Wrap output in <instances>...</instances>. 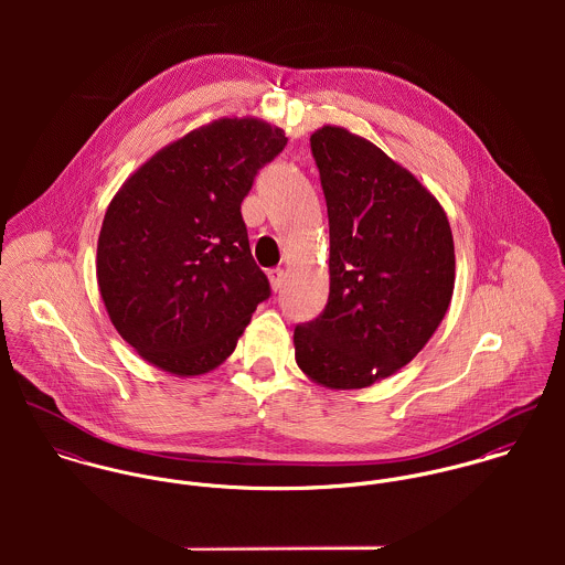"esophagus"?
Wrapping results in <instances>:
<instances>
[{
	"label": "esophagus",
	"instance_id": "1",
	"mask_svg": "<svg viewBox=\"0 0 565 565\" xmlns=\"http://www.w3.org/2000/svg\"><path fill=\"white\" fill-rule=\"evenodd\" d=\"M267 278H269V285H271V289H274V291H278V289L282 287V280H285V271H282L280 267H276V269H269V271H267Z\"/></svg>",
	"mask_w": 565,
	"mask_h": 565
}]
</instances>
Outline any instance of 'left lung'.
I'll use <instances>...</instances> for the list:
<instances>
[{
  "label": "left lung",
  "mask_w": 565,
  "mask_h": 565,
  "mask_svg": "<svg viewBox=\"0 0 565 565\" xmlns=\"http://www.w3.org/2000/svg\"><path fill=\"white\" fill-rule=\"evenodd\" d=\"M330 233L322 316L296 326V363L328 390H363L428 343L455 291V242L439 200L372 141L311 135Z\"/></svg>",
  "instance_id": "1"
}]
</instances>
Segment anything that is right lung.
<instances>
[{
    "label": "right lung",
    "mask_w": 565,
    "mask_h": 565,
    "mask_svg": "<svg viewBox=\"0 0 565 565\" xmlns=\"http://www.w3.org/2000/svg\"><path fill=\"white\" fill-rule=\"evenodd\" d=\"M287 146L258 117H220L171 141L113 195L95 274L117 332L180 379L220 367L269 282L254 263L242 202Z\"/></svg>",
    "instance_id": "right-lung-1"
}]
</instances>
